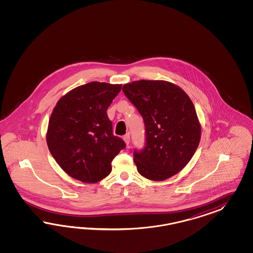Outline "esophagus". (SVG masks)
Returning <instances> with one entry per match:
<instances>
[{
  "label": "esophagus",
  "instance_id": "34e87169",
  "mask_svg": "<svg viewBox=\"0 0 253 253\" xmlns=\"http://www.w3.org/2000/svg\"><path fill=\"white\" fill-rule=\"evenodd\" d=\"M123 140L125 141L126 145H129V144H130V134H129V133H126V134L123 136Z\"/></svg>",
  "mask_w": 253,
  "mask_h": 253
}]
</instances>
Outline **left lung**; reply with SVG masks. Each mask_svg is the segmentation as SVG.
Here are the masks:
<instances>
[{"instance_id":"1","label":"left lung","mask_w":253,"mask_h":253,"mask_svg":"<svg viewBox=\"0 0 253 253\" xmlns=\"http://www.w3.org/2000/svg\"><path fill=\"white\" fill-rule=\"evenodd\" d=\"M123 91L146 127V146L133 151L138 172L152 181L175 175L190 161L200 141V123L191 99L165 81H136L123 85Z\"/></svg>"}]
</instances>
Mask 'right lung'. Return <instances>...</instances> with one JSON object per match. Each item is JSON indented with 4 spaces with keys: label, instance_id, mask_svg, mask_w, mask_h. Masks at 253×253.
Masks as SVG:
<instances>
[{
    "label": "right lung",
    "instance_id": "1",
    "mask_svg": "<svg viewBox=\"0 0 253 253\" xmlns=\"http://www.w3.org/2000/svg\"><path fill=\"white\" fill-rule=\"evenodd\" d=\"M122 84L92 82L62 96L51 114L47 146L69 176L94 184L110 173L111 162L125 148L113 134L107 110Z\"/></svg>",
    "mask_w": 253,
    "mask_h": 253
}]
</instances>
